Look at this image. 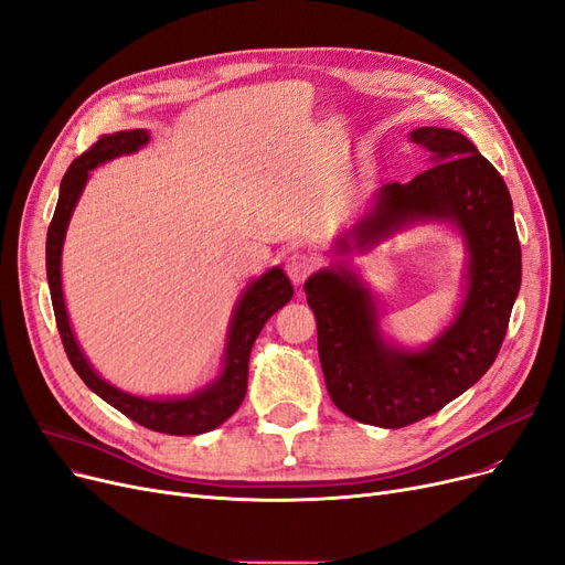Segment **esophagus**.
<instances>
[{
	"label": "esophagus",
	"instance_id": "34e87169",
	"mask_svg": "<svg viewBox=\"0 0 565 565\" xmlns=\"http://www.w3.org/2000/svg\"><path fill=\"white\" fill-rule=\"evenodd\" d=\"M313 269H316V258L309 254H302V252L290 254L286 260V275L296 284H302L313 273Z\"/></svg>",
	"mask_w": 565,
	"mask_h": 565
}]
</instances>
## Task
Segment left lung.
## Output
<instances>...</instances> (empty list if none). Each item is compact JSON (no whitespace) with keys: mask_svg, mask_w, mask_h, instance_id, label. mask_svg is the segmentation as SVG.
I'll list each match as a JSON object with an SVG mask.
<instances>
[{"mask_svg":"<svg viewBox=\"0 0 565 565\" xmlns=\"http://www.w3.org/2000/svg\"><path fill=\"white\" fill-rule=\"evenodd\" d=\"M411 140L434 166L408 184L390 182L349 233L370 249L413 218H448L469 247V290L450 328L425 351H397L379 332L370 292L347 267L307 279L318 358L334 406L366 425L399 429L459 397L494 364L522 284V249L512 201L499 170L452 129L423 127ZM351 244L343 237L339 254Z\"/></svg>","mask_w":565,"mask_h":565,"instance_id":"obj_1","label":"left lung"}]
</instances>
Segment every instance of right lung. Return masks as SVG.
Segmentation results:
<instances>
[{"label":"right lung","mask_w":565,"mask_h":565,"mask_svg":"<svg viewBox=\"0 0 565 565\" xmlns=\"http://www.w3.org/2000/svg\"><path fill=\"white\" fill-rule=\"evenodd\" d=\"M150 140L145 129L117 131L96 140L87 152H83L66 170V175L60 186V201L53 214V222L47 226L45 237V269H47V286H51V298L55 309L57 330L64 343V351L73 370L85 381V385L96 392L104 402L115 406L119 413H125L134 423L170 434V436H193L203 434L228 420L239 408L244 395H247V376H249V353L258 332L267 323V318L277 309H281L292 298V286L279 267H273L258 281L244 292L237 311L233 316V326L228 332V351L224 372L212 385L195 392L186 399H142L134 397L113 387L96 372L81 353L76 337L71 332L68 316L64 307L62 292V244L66 235V226L73 207H76L83 186L89 178V170L104 161H110L119 154H131Z\"/></svg>","instance_id":"obj_1"}]
</instances>
